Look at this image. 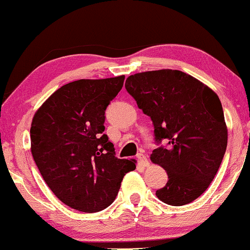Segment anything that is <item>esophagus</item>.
<instances>
[{"mask_svg":"<svg viewBox=\"0 0 250 250\" xmlns=\"http://www.w3.org/2000/svg\"><path fill=\"white\" fill-rule=\"evenodd\" d=\"M137 159H138V163H139L140 165L144 166V167H147L149 165V161H148L147 157H146L145 154L139 153L137 155Z\"/></svg>","mask_w":250,"mask_h":250,"instance_id":"obj_1","label":"esophagus"}]
</instances>
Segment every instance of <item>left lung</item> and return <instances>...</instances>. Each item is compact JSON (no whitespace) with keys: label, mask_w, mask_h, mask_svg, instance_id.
<instances>
[{"label":"left lung","mask_w":250,"mask_h":250,"mask_svg":"<svg viewBox=\"0 0 250 250\" xmlns=\"http://www.w3.org/2000/svg\"><path fill=\"white\" fill-rule=\"evenodd\" d=\"M125 87L151 117L155 142H167L151 154L152 163L168 175L155 195L171 206L194 201L213 181L227 148L218 95L190 75L171 69L132 75Z\"/></svg>","instance_id":"left-lung-1"}]
</instances>
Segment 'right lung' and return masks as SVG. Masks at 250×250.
Segmentation results:
<instances>
[{
	"label": "right lung",
	"mask_w": 250,
	"mask_h": 250,
	"mask_svg": "<svg viewBox=\"0 0 250 250\" xmlns=\"http://www.w3.org/2000/svg\"><path fill=\"white\" fill-rule=\"evenodd\" d=\"M125 76L79 79L56 90L35 113L31 154L49 188L66 206L101 212L118 194L134 159H118L105 130V110Z\"/></svg>",
	"instance_id": "1"
}]
</instances>
